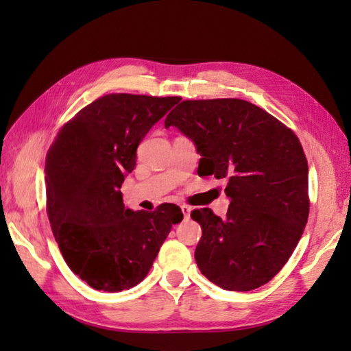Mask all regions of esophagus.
Listing matches in <instances>:
<instances>
[{"label":"esophagus","instance_id":"1","mask_svg":"<svg viewBox=\"0 0 351 351\" xmlns=\"http://www.w3.org/2000/svg\"><path fill=\"white\" fill-rule=\"evenodd\" d=\"M181 211L184 214V219H189L190 217V213H191V208L187 205H181Z\"/></svg>","mask_w":351,"mask_h":351}]
</instances>
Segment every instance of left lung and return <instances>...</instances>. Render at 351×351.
Here are the masks:
<instances>
[{"label": "left lung", "mask_w": 351, "mask_h": 351, "mask_svg": "<svg viewBox=\"0 0 351 351\" xmlns=\"http://www.w3.org/2000/svg\"><path fill=\"white\" fill-rule=\"evenodd\" d=\"M196 146L200 176L226 180V217L210 208L195 259L208 280L229 291L270 282L293 255L309 214L308 161L295 134L243 99L184 101L164 121Z\"/></svg>", "instance_id": "obj_1"}]
</instances>
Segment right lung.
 I'll use <instances>...</instances> for the list:
<instances>
[{
	"mask_svg": "<svg viewBox=\"0 0 351 351\" xmlns=\"http://www.w3.org/2000/svg\"><path fill=\"white\" fill-rule=\"evenodd\" d=\"M181 98L111 93L80 110L57 134L45 162L47 211L71 270L108 293L146 278L170 229L175 204L155 211L123 205L121 187L136 167L137 147Z\"/></svg>",
	"mask_w": 351,
	"mask_h": 351,
	"instance_id": "right-lung-1",
	"label": "right lung"
}]
</instances>
